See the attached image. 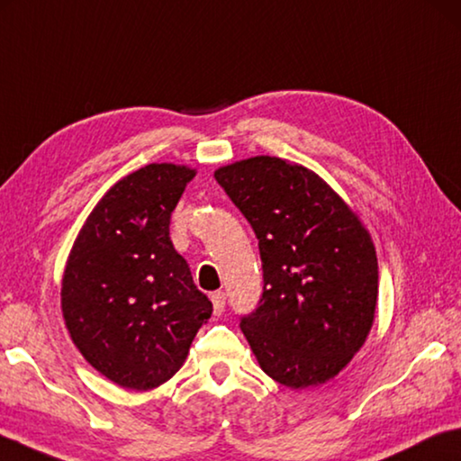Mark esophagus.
<instances>
[{
	"mask_svg": "<svg viewBox=\"0 0 461 461\" xmlns=\"http://www.w3.org/2000/svg\"><path fill=\"white\" fill-rule=\"evenodd\" d=\"M212 304H213V314L220 316L223 312V308H225V294H223V292H213Z\"/></svg>",
	"mask_w": 461,
	"mask_h": 461,
	"instance_id": "esophagus-1",
	"label": "esophagus"
}]
</instances>
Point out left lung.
<instances>
[{
  "instance_id": "obj_1",
  "label": "left lung",
  "mask_w": 461,
  "mask_h": 461,
  "mask_svg": "<svg viewBox=\"0 0 461 461\" xmlns=\"http://www.w3.org/2000/svg\"><path fill=\"white\" fill-rule=\"evenodd\" d=\"M213 175L259 241L264 294L240 322L259 366L288 389L334 379L375 322L369 230L321 175L288 158L258 155Z\"/></svg>"
}]
</instances>
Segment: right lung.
<instances>
[{
	"mask_svg": "<svg viewBox=\"0 0 461 461\" xmlns=\"http://www.w3.org/2000/svg\"><path fill=\"white\" fill-rule=\"evenodd\" d=\"M195 169L150 163L100 197L66 259L60 304L80 355L122 389L150 391L185 363L213 306L169 238Z\"/></svg>",
	"mask_w": 461,
	"mask_h": 461,
	"instance_id": "add662e5",
	"label": "right lung"
}]
</instances>
